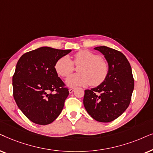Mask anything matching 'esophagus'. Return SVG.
<instances>
[{
    "mask_svg": "<svg viewBox=\"0 0 153 153\" xmlns=\"http://www.w3.org/2000/svg\"><path fill=\"white\" fill-rule=\"evenodd\" d=\"M74 91H75V88H71L70 89H69V93L70 94L73 93Z\"/></svg>",
    "mask_w": 153,
    "mask_h": 153,
    "instance_id": "obj_1",
    "label": "esophagus"
}]
</instances>
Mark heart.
Masks as SVG:
<instances>
[{
	"label": "heart",
	"instance_id": "1",
	"mask_svg": "<svg viewBox=\"0 0 153 153\" xmlns=\"http://www.w3.org/2000/svg\"><path fill=\"white\" fill-rule=\"evenodd\" d=\"M73 64L81 65L78 73L72 75L67 79L66 84L69 87L86 86L90 84L97 87L104 82L109 72L108 65L104 59L91 51L83 50L75 53L73 59L68 56L59 59L54 65V68L60 76L66 78L73 71Z\"/></svg>",
	"mask_w": 153,
	"mask_h": 153
}]
</instances>
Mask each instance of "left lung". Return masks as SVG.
<instances>
[{"instance_id":"8db88e82","label":"left lung","mask_w":153,"mask_h":153,"mask_svg":"<svg viewBox=\"0 0 153 153\" xmlns=\"http://www.w3.org/2000/svg\"><path fill=\"white\" fill-rule=\"evenodd\" d=\"M94 50L104 55L109 72L102 84L85 91L83 104L95 120L110 123L129 106L134 80L129 61L123 53L106 46L97 47Z\"/></svg>"}]
</instances>
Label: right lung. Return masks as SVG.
I'll return each instance as SVG.
<instances>
[{
	"instance_id": "1",
	"label": "right lung",
	"mask_w": 153,
	"mask_h": 153,
	"mask_svg": "<svg viewBox=\"0 0 153 153\" xmlns=\"http://www.w3.org/2000/svg\"><path fill=\"white\" fill-rule=\"evenodd\" d=\"M71 52L42 47L25 53L18 61L13 77V97L33 123L49 125L62 111L69 91L58 77L54 65Z\"/></svg>"
}]
</instances>
